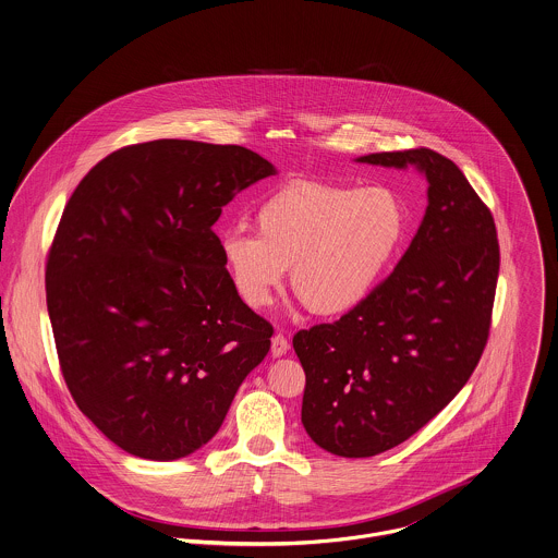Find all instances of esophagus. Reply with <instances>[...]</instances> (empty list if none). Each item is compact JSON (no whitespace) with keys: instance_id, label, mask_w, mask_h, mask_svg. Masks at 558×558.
Segmentation results:
<instances>
[{"instance_id":"34e87169","label":"esophagus","mask_w":558,"mask_h":558,"mask_svg":"<svg viewBox=\"0 0 558 558\" xmlns=\"http://www.w3.org/2000/svg\"><path fill=\"white\" fill-rule=\"evenodd\" d=\"M288 350H290V341L283 335H275L272 343H270L272 357H281V355L288 354Z\"/></svg>"}]
</instances>
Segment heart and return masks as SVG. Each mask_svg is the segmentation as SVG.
Listing matches in <instances>:
<instances>
[{
    "label": "heart",
    "instance_id": "heart-1",
    "mask_svg": "<svg viewBox=\"0 0 558 558\" xmlns=\"http://www.w3.org/2000/svg\"><path fill=\"white\" fill-rule=\"evenodd\" d=\"M257 234H221L223 266L243 303L262 308L290 265L294 294L315 315L364 303L399 252L405 206L388 187L294 181L259 204Z\"/></svg>",
    "mask_w": 558,
    "mask_h": 558
}]
</instances>
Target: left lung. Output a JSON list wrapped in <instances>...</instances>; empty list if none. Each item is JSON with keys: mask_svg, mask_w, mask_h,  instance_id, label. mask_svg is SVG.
Returning a JSON list of instances; mask_svg holds the SVG:
<instances>
[{"mask_svg": "<svg viewBox=\"0 0 558 558\" xmlns=\"http://www.w3.org/2000/svg\"><path fill=\"white\" fill-rule=\"evenodd\" d=\"M355 161L411 166L428 183L422 223L390 277L339 322L292 341L306 435L330 454L368 458L403 444L469 381L488 339L499 241L452 159L409 149Z\"/></svg>", "mask_w": 558, "mask_h": 558, "instance_id": "1", "label": "left lung"}]
</instances>
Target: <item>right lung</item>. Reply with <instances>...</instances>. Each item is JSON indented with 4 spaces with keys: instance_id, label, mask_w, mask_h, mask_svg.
<instances>
[{
    "instance_id": "1",
    "label": "right lung",
    "mask_w": 558,
    "mask_h": 558,
    "mask_svg": "<svg viewBox=\"0 0 558 558\" xmlns=\"http://www.w3.org/2000/svg\"><path fill=\"white\" fill-rule=\"evenodd\" d=\"M275 172L245 147L166 138L110 153L65 204L47 264L59 364L128 454L201 450L268 354L272 326L234 290L213 226Z\"/></svg>"
}]
</instances>
